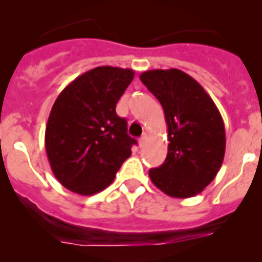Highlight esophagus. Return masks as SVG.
I'll return each mask as SVG.
<instances>
[{
	"instance_id": "34e87169",
	"label": "esophagus",
	"mask_w": 262,
	"mask_h": 262,
	"mask_svg": "<svg viewBox=\"0 0 262 262\" xmlns=\"http://www.w3.org/2000/svg\"><path fill=\"white\" fill-rule=\"evenodd\" d=\"M145 143H147V135H145V134H144V135H143L142 138L139 139V147H140V148L144 147Z\"/></svg>"
}]
</instances>
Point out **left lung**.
Segmentation results:
<instances>
[{
  "label": "left lung",
  "instance_id": "8db88e82",
  "mask_svg": "<svg viewBox=\"0 0 262 262\" xmlns=\"http://www.w3.org/2000/svg\"><path fill=\"white\" fill-rule=\"evenodd\" d=\"M159 99L168 126V155L149 170L151 181L174 198L200 194L221 169L226 151L222 115L211 97L180 69H154L140 75Z\"/></svg>",
  "mask_w": 262,
  "mask_h": 262
}]
</instances>
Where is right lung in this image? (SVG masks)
<instances>
[{"label": "right lung", "instance_id": "right-lung-1", "mask_svg": "<svg viewBox=\"0 0 262 262\" xmlns=\"http://www.w3.org/2000/svg\"><path fill=\"white\" fill-rule=\"evenodd\" d=\"M134 78L133 69L97 67L78 76L52 106L46 151L57 181L73 193L93 195L114 181L136 140L115 107Z\"/></svg>", "mask_w": 262, "mask_h": 262}]
</instances>
